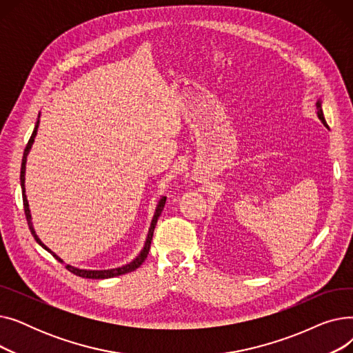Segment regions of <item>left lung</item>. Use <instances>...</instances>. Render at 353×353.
Instances as JSON below:
<instances>
[{
  "mask_svg": "<svg viewBox=\"0 0 353 353\" xmlns=\"http://www.w3.org/2000/svg\"><path fill=\"white\" fill-rule=\"evenodd\" d=\"M316 110H318V117H319V120L323 123V125H325V127H327V124H326V120H325V116H323V110H322V100H321V99H318V101H316Z\"/></svg>",
  "mask_w": 353,
  "mask_h": 353,
  "instance_id": "left-lung-1",
  "label": "left lung"
}]
</instances>
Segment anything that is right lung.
Returning a JSON list of instances; mask_svg holds the SVG:
<instances>
[{"label":"right lung","mask_w":353,"mask_h":353,"mask_svg":"<svg viewBox=\"0 0 353 353\" xmlns=\"http://www.w3.org/2000/svg\"><path fill=\"white\" fill-rule=\"evenodd\" d=\"M39 124H40V114H39V119H37V123H35V127H34V132L28 140V144L24 150V156H23V163H21V174H20V181H21V190H23V203H24V212H26V217H27V221H28V228L31 230V234L34 236L35 242L39 243L44 250H47L48 253H51L55 259L60 263H64L63 259L60 256L55 254L51 249H48L43 242L41 239L39 237V234L35 233V229H34V225H32V219H31V210H30V205H28V200H27V194H26V164H27V156L30 154V150L31 147L34 144V140H35V136H37V130H39ZM165 205V196H161L160 200L157 201V206H156V210H154V216L152 219V223H150V228H148V233L145 236V242H144V246L143 249L140 250V253L133 259L132 262L127 263V265H123V266H119V268H113V269H101V270H91V269H80V268H76V266H71V265H65V269L70 270L71 273H74L76 276H80V277H84V279H110V277H114V276H120V274H125L128 272H133L136 270L137 268L141 266V263L147 259V254H148V250H150V245H152V239H153V233H154V228L157 225V220H159V216L163 212V208Z\"/></svg>","instance_id":"obj_1"}]
</instances>
